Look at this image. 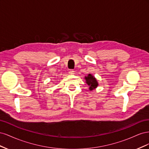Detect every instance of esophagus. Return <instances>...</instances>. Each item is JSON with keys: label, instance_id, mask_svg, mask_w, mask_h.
I'll return each mask as SVG.
<instances>
[{"label": "esophagus", "instance_id": "34e87169", "mask_svg": "<svg viewBox=\"0 0 149 149\" xmlns=\"http://www.w3.org/2000/svg\"><path fill=\"white\" fill-rule=\"evenodd\" d=\"M74 71L73 70H70L69 71V73L71 74H74Z\"/></svg>", "mask_w": 149, "mask_h": 149}]
</instances>
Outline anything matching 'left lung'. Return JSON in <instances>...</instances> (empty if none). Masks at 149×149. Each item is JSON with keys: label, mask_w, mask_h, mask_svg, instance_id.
<instances>
[{"label": "left lung", "mask_w": 149, "mask_h": 149, "mask_svg": "<svg viewBox=\"0 0 149 149\" xmlns=\"http://www.w3.org/2000/svg\"><path fill=\"white\" fill-rule=\"evenodd\" d=\"M85 79L88 85H89V90H91V91L94 89H95L97 86L98 83L96 79L91 74H89L88 76H86Z\"/></svg>", "instance_id": "left-lung-1"}]
</instances>
